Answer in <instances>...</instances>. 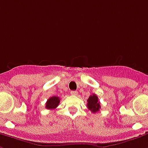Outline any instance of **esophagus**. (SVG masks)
<instances>
[{
  "instance_id": "esophagus-1",
  "label": "esophagus",
  "mask_w": 148,
  "mask_h": 148,
  "mask_svg": "<svg viewBox=\"0 0 148 148\" xmlns=\"http://www.w3.org/2000/svg\"><path fill=\"white\" fill-rule=\"evenodd\" d=\"M71 94L72 95V96H77V91H71Z\"/></svg>"
}]
</instances>
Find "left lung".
Wrapping results in <instances>:
<instances>
[{"mask_svg":"<svg viewBox=\"0 0 148 148\" xmlns=\"http://www.w3.org/2000/svg\"><path fill=\"white\" fill-rule=\"evenodd\" d=\"M88 103H87V107L89 110L92 112V113H96L98 112L100 109V103L99 101V99L96 96V94H92L88 97Z\"/></svg>","mask_w":148,"mask_h":148,"instance_id":"left-lung-1","label":"left lung"}]
</instances>
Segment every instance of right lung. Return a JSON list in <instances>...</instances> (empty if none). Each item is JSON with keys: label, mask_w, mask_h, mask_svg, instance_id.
I'll return each instance as SVG.
<instances>
[{"label": "right lung", "mask_w": 148, "mask_h": 148, "mask_svg": "<svg viewBox=\"0 0 148 148\" xmlns=\"http://www.w3.org/2000/svg\"><path fill=\"white\" fill-rule=\"evenodd\" d=\"M60 97L58 96H52L50 97L46 102V104H45V108L49 110H53L55 108H56L58 107V105L60 103Z\"/></svg>", "instance_id": "obj_1"}]
</instances>
